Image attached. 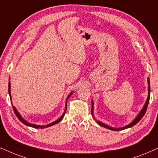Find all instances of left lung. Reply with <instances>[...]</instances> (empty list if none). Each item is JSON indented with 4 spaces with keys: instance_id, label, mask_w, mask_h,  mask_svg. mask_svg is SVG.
Instances as JSON below:
<instances>
[{
    "instance_id": "8db88e82",
    "label": "left lung",
    "mask_w": 158,
    "mask_h": 158,
    "mask_svg": "<svg viewBox=\"0 0 158 158\" xmlns=\"http://www.w3.org/2000/svg\"><path fill=\"white\" fill-rule=\"evenodd\" d=\"M148 92H149V94H148V100H147V101H146V103H145L144 106V108H143V109L142 110V111H141V112L139 113V115H137V117H136V118L134 119V121H132L131 123H130V124L127 125V126H126V127H124L119 128V129H115V128H113V127H109V126H108V125H106V124H105V123H102V122H100V121H97V120H96L97 123H98L99 125H100L101 127H105V128H106V129H110V130H113V131H120V130L126 129H127V128L132 127H133V126L136 125V123H137L142 118L143 116H144V115L145 113H146V111H147V108H148V104H149V101H150V79H148ZM92 110H93V102H92V114L93 115V113H92Z\"/></svg>"
}]
</instances>
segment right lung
Wrapping results in <instances>:
<instances>
[{
    "label": "right lung",
    "instance_id": "add662e5",
    "mask_svg": "<svg viewBox=\"0 0 158 158\" xmlns=\"http://www.w3.org/2000/svg\"><path fill=\"white\" fill-rule=\"evenodd\" d=\"M10 81H9V83H8V93H9L10 98ZM71 94H72V92H71V93L69 94V95L68 96V98H67V99H69V98H70V96L71 95ZM66 107H67V106H66V109H65L64 113H63V115L59 118H58V120H56V121H54V122H52V123H50V124H48L47 126H37V125H35V124H31V123H28V122H27L26 121H25V120H24V119L22 118V116H21L19 113H18V111L16 110L15 107L13 106V109H14V113H15V114H16V117H17L19 119V121H20L21 122H22V123H24V124H25L26 126H29V127H32V128H35V129H39V128H40V129H44V128H47V127H51V126L54 125V124H56V123H58V122H60V121H61V120L63 119V118H64V116L65 113H66Z\"/></svg>",
    "mask_w": 158,
    "mask_h": 158
}]
</instances>
